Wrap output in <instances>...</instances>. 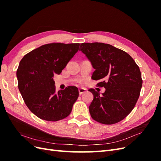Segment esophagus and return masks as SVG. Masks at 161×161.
<instances>
[{"mask_svg":"<svg viewBox=\"0 0 161 161\" xmlns=\"http://www.w3.org/2000/svg\"><path fill=\"white\" fill-rule=\"evenodd\" d=\"M86 91V89L85 88H80L79 89V95H82L85 93V92Z\"/></svg>","mask_w":161,"mask_h":161,"instance_id":"obj_1","label":"esophagus"}]
</instances>
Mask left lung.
Instances as JSON below:
<instances>
[{
	"label": "left lung",
	"mask_w": 161,
	"mask_h": 161,
	"mask_svg": "<svg viewBox=\"0 0 161 161\" xmlns=\"http://www.w3.org/2000/svg\"><path fill=\"white\" fill-rule=\"evenodd\" d=\"M81 51L95 70L91 79L104 86L100 94L89 91L93 100L89 107L92 118L103 124H114L124 119L132 111L142 86L139 67L128 53L103 43H82Z\"/></svg>",
	"instance_id": "obj_1"
}]
</instances>
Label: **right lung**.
I'll return each instance as SVG.
<instances>
[{
	"label": "right lung",
	"mask_w": 161,
	"mask_h": 161,
	"mask_svg": "<svg viewBox=\"0 0 161 161\" xmlns=\"http://www.w3.org/2000/svg\"><path fill=\"white\" fill-rule=\"evenodd\" d=\"M79 46L61 43L43 45L27 53L19 62V90L29 109L39 118L56 121L70 114L79 90L70 86L57 92L53 78L60 74Z\"/></svg>",
	"instance_id": "add662e5"
}]
</instances>
